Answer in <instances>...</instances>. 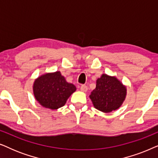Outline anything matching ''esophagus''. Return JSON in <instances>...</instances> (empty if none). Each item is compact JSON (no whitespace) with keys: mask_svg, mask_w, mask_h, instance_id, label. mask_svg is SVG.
<instances>
[{"mask_svg":"<svg viewBox=\"0 0 158 158\" xmlns=\"http://www.w3.org/2000/svg\"><path fill=\"white\" fill-rule=\"evenodd\" d=\"M81 91H83V92H87L88 91V87L85 85H81Z\"/></svg>","mask_w":158,"mask_h":158,"instance_id":"esophagus-1","label":"esophagus"}]
</instances>
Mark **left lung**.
I'll return each mask as SVG.
<instances>
[{
    "label": "left lung",
    "instance_id": "obj_1",
    "mask_svg": "<svg viewBox=\"0 0 158 158\" xmlns=\"http://www.w3.org/2000/svg\"><path fill=\"white\" fill-rule=\"evenodd\" d=\"M127 86L117 77L102 74L96 80V88L89 98L96 109L110 113L122 106L127 96Z\"/></svg>",
    "mask_w": 158,
    "mask_h": 158
}]
</instances>
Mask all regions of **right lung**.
<instances>
[{
    "instance_id": "obj_1",
    "label": "right lung",
    "mask_w": 158,
    "mask_h": 158,
    "mask_svg": "<svg viewBox=\"0 0 158 158\" xmlns=\"http://www.w3.org/2000/svg\"><path fill=\"white\" fill-rule=\"evenodd\" d=\"M76 89L73 84L66 81L60 71L42 74L33 83L34 98L42 106L51 110L64 106Z\"/></svg>"
}]
</instances>
